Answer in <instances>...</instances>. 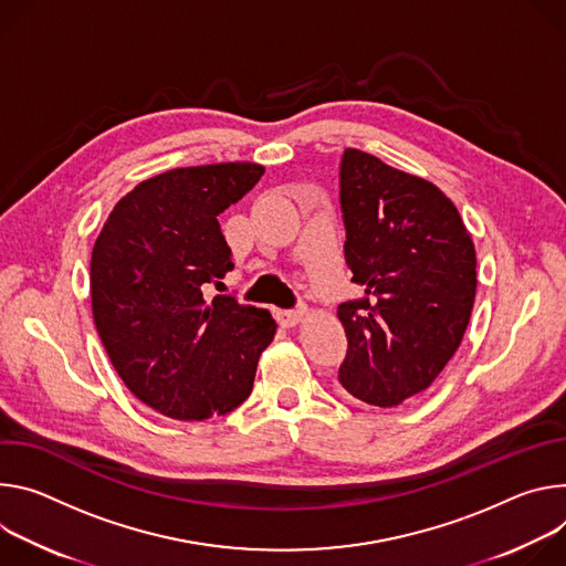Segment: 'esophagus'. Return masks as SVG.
Wrapping results in <instances>:
<instances>
[{"label":"esophagus","instance_id":"obj_1","mask_svg":"<svg viewBox=\"0 0 566 566\" xmlns=\"http://www.w3.org/2000/svg\"><path fill=\"white\" fill-rule=\"evenodd\" d=\"M305 315L303 307H292V310H279V322L290 328V326H296Z\"/></svg>","mask_w":566,"mask_h":566}]
</instances>
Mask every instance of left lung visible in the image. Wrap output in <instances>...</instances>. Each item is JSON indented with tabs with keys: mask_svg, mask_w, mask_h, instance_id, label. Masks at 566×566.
<instances>
[{
	"mask_svg": "<svg viewBox=\"0 0 566 566\" xmlns=\"http://www.w3.org/2000/svg\"><path fill=\"white\" fill-rule=\"evenodd\" d=\"M344 256L364 294L337 305L348 348L339 385L357 400L420 398L457 353L476 294L472 238L431 181L346 148L339 164Z\"/></svg>",
	"mask_w": 566,
	"mask_h": 566,
	"instance_id": "obj_1",
	"label": "left lung"
}]
</instances>
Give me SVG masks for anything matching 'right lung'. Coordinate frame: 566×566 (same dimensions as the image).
Instances as JSON below:
<instances>
[{"label":"right lung","instance_id":"1","mask_svg":"<svg viewBox=\"0 0 566 566\" xmlns=\"http://www.w3.org/2000/svg\"><path fill=\"white\" fill-rule=\"evenodd\" d=\"M263 172L247 161L161 172L112 209L94 244L98 337L125 387L168 418L233 411L251 394L259 357L274 339L268 310L233 294L207 298L233 270L218 216Z\"/></svg>","mask_w":566,"mask_h":566}]
</instances>
